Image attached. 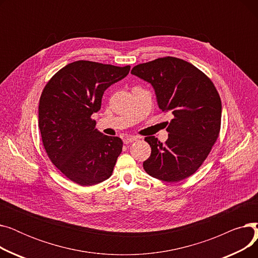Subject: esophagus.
I'll use <instances>...</instances> for the list:
<instances>
[{
	"label": "esophagus",
	"mask_w": 258,
	"mask_h": 258,
	"mask_svg": "<svg viewBox=\"0 0 258 258\" xmlns=\"http://www.w3.org/2000/svg\"><path fill=\"white\" fill-rule=\"evenodd\" d=\"M137 139H138L137 137H135V136H131V137H126V138H124L123 142H124L125 144H128V143H132V142H134V141H136Z\"/></svg>",
	"instance_id": "esophagus-1"
}]
</instances>
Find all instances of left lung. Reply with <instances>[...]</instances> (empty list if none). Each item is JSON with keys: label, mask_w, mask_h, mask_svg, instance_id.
<instances>
[{"label": "left lung", "mask_w": 258, "mask_h": 258, "mask_svg": "<svg viewBox=\"0 0 258 258\" xmlns=\"http://www.w3.org/2000/svg\"><path fill=\"white\" fill-rule=\"evenodd\" d=\"M132 74L150 83L159 107L173 115L165 143L154 136L145 138L152 154L143 162L144 170L165 182L190 177L208 157L221 130L222 102L213 83L190 62L171 56L135 66Z\"/></svg>", "instance_id": "1"}]
</instances>
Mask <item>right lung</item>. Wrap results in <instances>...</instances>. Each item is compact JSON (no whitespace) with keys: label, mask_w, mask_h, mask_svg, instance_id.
Listing matches in <instances>:
<instances>
[{"label":"right lung","mask_w":258,"mask_h":258,"mask_svg":"<svg viewBox=\"0 0 258 258\" xmlns=\"http://www.w3.org/2000/svg\"><path fill=\"white\" fill-rule=\"evenodd\" d=\"M130 70V66L77 60L54 74L40 95L38 128L46 153L76 184L91 186L112 175L123 142L97 131L91 116L100 110L104 91Z\"/></svg>","instance_id":"1"}]
</instances>
